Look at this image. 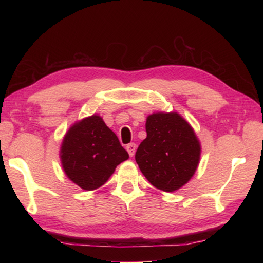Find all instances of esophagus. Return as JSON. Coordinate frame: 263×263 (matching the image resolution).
<instances>
[{
	"label": "esophagus",
	"mask_w": 263,
	"mask_h": 263,
	"mask_svg": "<svg viewBox=\"0 0 263 263\" xmlns=\"http://www.w3.org/2000/svg\"><path fill=\"white\" fill-rule=\"evenodd\" d=\"M136 149H137L136 143H128L127 144L126 150H127L128 155H130V157H133V155H135V153H136Z\"/></svg>",
	"instance_id": "34e87169"
}]
</instances>
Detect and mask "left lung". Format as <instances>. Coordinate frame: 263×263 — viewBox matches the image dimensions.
Masks as SVG:
<instances>
[{
	"label": "left lung",
	"instance_id": "obj_1",
	"mask_svg": "<svg viewBox=\"0 0 263 263\" xmlns=\"http://www.w3.org/2000/svg\"><path fill=\"white\" fill-rule=\"evenodd\" d=\"M146 131L136 153L139 168L155 187L176 191L199 165L201 148L193 128L177 113H155L147 117Z\"/></svg>",
	"mask_w": 263,
	"mask_h": 263
}]
</instances>
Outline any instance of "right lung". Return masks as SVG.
Segmentation results:
<instances>
[{
    "label": "right lung",
    "mask_w": 263,
    "mask_h": 263,
    "mask_svg": "<svg viewBox=\"0 0 263 263\" xmlns=\"http://www.w3.org/2000/svg\"><path fill=\"white\" fill-rule=\"evenodd\" d=\"M128 158L115 133L102 117L92 115L76 123L66 133L61 160L66 176L87 191L98 189Z\"/></svg>",
    "instance_id": "add662e5"
}]
</instances>
